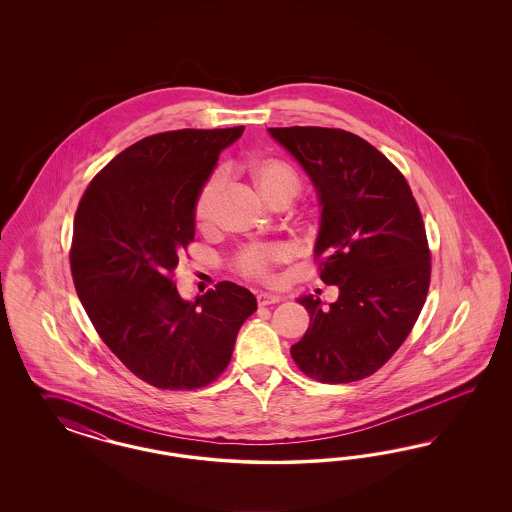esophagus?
Masks as SVG:
<instances>
[{"instance_id":"esophagus-1","label":"esophagus","mask_w":512,"mask_h":512,"mask_svg":"<svg viewBox=\"0 0 512 512\" xmlns=\"http://www.w3.org/2000/svg\"><path fill=\"white\" fill-rule=\"evenodd\" d=\"M281 298L278 295H270V293H259L257 295V304L259 306H270V304H278Z\"/></svg>"}]
</instances>
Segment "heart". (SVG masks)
<instances>
[{"label":"heart","mask_w":512,"mask_h":512,"mask_svg":"<svg viewBox=\"0 0 512 512\" xmlns=\"http://www.w3.org/2000/svg\"><path fill=\"white\" fill-rule=\"evenodd\" d=\"M248 169L255 186L272 206H278L281 202L289 204L295 197L296 191L300 189V178L295 169L281 159L259 157L249 161ZM223 184H225L223 174L214 172L201 187L193 206V216L199 229L212 227L216 219L217 201L223 191ZM291 255H293V249L285 244H253L238 251V255L234 257V268L238 274L246 278L274 281L276 264L289 261Z\"/></svg>","instance_id":"obj_1"}]
</instances>
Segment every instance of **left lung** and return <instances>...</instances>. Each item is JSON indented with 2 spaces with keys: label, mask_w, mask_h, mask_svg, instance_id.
I'll use <instances>...</instances> for the list:
<instances>
[{
  "label": "left lung",
  "mask_w": 512,
  "mask_h": 512,
  "mask_svg": "<svg viewBox=\"0 0 512 512\" xmlns=\"http://www.w3.org/2000/svg\"><path fill=\"white\" fill-rule=\"evenodd\" d=\"M317 189L319 276L338 285L328 310L302 296L310 328L291 347L296 366L321 383H353L400 349L426 302L432 255L419 204L385 155L343 129L270 127Z\"/></svg>",
  "instance_id": "left-lung-1"
}]
</instances>
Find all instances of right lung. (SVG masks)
<instances>
[{
  "label": "right lung",
  "mask_w": 512,
  "mask_h": 512,
  "mask_svg": "<svg viewBox=\"0 0 512 512\" xmlns=\"http://www.w3.org/2000/svg\"><path fill=\"white\" fill-rule=\"evenodd\" d=\"M242 133L244 125L146 137L97 172L78 202L69 253L78 298L110 351L152 387L216 381L257 310L255 296L233 281L193 302L174 283L195 238V199Z\"/></svg>",
  "instance_id": "right-lung-1"
}]
</instances>
